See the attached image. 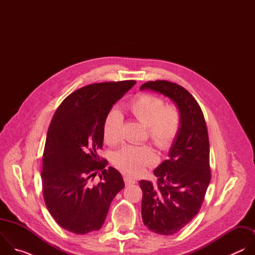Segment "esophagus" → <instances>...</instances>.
<instances>
[{
	"mask_svg": "<svg viewBox=\"0 0 255 255\" xmlns=\"http://www.w3.org/2000/svg\"><path fill=\"white\" fill-rule=\"evenodd\" d=\"M124 181H125V185L126 186H130V185H133L135 184V179L128 176V175H124Z\"/></svg>",
	"mask_w": 255,
	"mask_h": 255,
	"instance_id": "esophagus-1",
	"label": "esophagus"
}]
</instances>
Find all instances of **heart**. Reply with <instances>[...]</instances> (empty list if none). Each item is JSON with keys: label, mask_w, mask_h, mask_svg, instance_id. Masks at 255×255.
Listing matches in <instances>:
<instances>
[{"label": "heart", "mask_w": 255, "mask_h": 255, "mask_svg": "<svg viewBox=\"0 0 255 255\" xmlns=\"http://www.w3.org/2000/svg\"><path fill=\"white\" fill-rule=\"evenodd\" d=\"M130 113L147 126L148 136L159 149L167 150L174 144L181 128V113L175 105H165L161 98L141 94L129 105ZM123 118L118 110L108 113L104 126V141L116 146L122 141ZM156 162V154L149 145H126L113 155V163L121 171L137 175L144 168Z\"/></svg>", "instance_id": "1"}]
</instances>
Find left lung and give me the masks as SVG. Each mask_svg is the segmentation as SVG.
<instances>
[{
	"mask_svg": "<svg viewBox=\"0 0 255 255\" xmlns=\"http://www.w3.org/2000/svg\"><path fill=\"white\" fill-rule=\"evenodd\" d=\"M150 90L169 98L181 113V128L168 151V159L154 169L157 184L140 180L144 225L161 235H172L199 213L210 184V148L206 121L195 98L167 81L147 82Z\"/></svg>",
	"mask_w": 255,
	"mask_h": 255,
	"instance_id": "1",
	"label": "left lung"
}]
</instances>
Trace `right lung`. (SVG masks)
Listing matches in <instances>:
<instances>
[{
  "mask_svg": "<svg viewBox=\"0 0 255 255\" xmlns=\"http://www.w3.org/2000/svg\"><path fill=\"white\" fill-rule=\"evenodd\" d=\"M135 81L86 86L66 97L48 128L41 172L45 205L63 229L87 234L99 230L115 196L125 187L121 173L100 158L103 126L113 105ZM98 171L101 181L89 185Z\"/></svg>",
  "mask_w": 255,
  "mask_h": 255,
  "instance_id": "add662e5",
  "label": "right lung"
}]
</instances>
